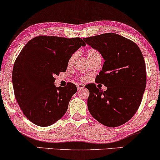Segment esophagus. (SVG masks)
I'll return each mask as SVG.
<instances>
[{"instance_id":"1","label":"esophagus","mask_w":160,"mask_h":160,"mask_svg":"<svg viewBox=\"0 0 160 160\" xmlns=\"http://www.w3.org/2000/svg\"><path fill=\"white\" fill-rule=\"evenodd\" d=\"M77 88H78V90H82L85 88V85L83 84H78Z\"/></svg>"}]
</instances>
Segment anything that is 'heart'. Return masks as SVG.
Here are the masks:
<instances>
[{"mask_svg": "<svg viewBox=\"0 0 160 160\" xmlns=\"http://www.w3.org/2000/svg\"><path fill=\"white\" fill-rule=\"evenodd\" d=\"M76 57H77V53H73V54L70 57V58H69V64H71V63H72L73 61L75 59ZM96 57H101V58H102V57H101L100 53L98 52V51L90 50L88 51V58L89 60L93 59V58H96Z\"/></svg>", "mask_w": 160, "mask_h": 160, "instance_id": "1", "label": "heart"}]
</instances>
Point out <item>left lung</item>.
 Returning <instances> with one entry per match:
<instances>
[{"label":"left lung","mask_w":160,"mask_h":160,"mask_svg":"<svg viewBox=\"0 0 160 160\" xmlns=\"http://www.w3.org/2000/svg\"><path fill=\"white\" fill-rule=\"evenodd\" d=\"M102 54L103 63L96 82L103 84V91L95 84L89 90L88 108L93 118L109 128L118 127L131 119L142 101L147 85L145 61L138 46L115 33L83 38Z\"/></svg>","instance_id":"8db88e82"}]
</instances>
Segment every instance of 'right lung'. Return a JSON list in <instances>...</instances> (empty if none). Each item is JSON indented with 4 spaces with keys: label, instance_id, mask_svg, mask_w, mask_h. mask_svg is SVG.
<instances>
[{
    "label": "right lung",
    "instance_id": "right-lung-1",
    "mask_svg": "<svg viewBox=\"0 0 160 160\" xmlns=\"http://www.w3.org/2000/svg\"><path fill=\"white\" fill-rule=\"evenodd\" d=\"M85 43L80 38L40 35L27 43L16 59L12 82L15 98L29 120L41 127L66 113L77 87L54 85L55 76L67 70L69 58Z\"/></svg>",
    "mask_w": 160,
    "mask_h": 160
}]
</instances>
